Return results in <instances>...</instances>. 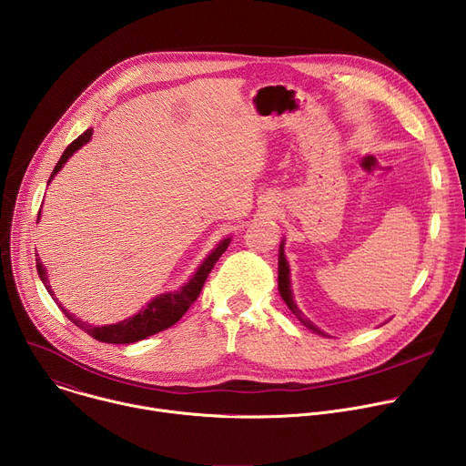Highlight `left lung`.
Wrapping results in <instances>:
<instances>
[{"label": "left lung", "mask_w": 466, "mask_h": 466, "mask_svg": "<svg viewBox=\"0 0 466 466\" xmlns=\"http://www.w3.org/2000/svg\"><path fill=\"white\" fill-rule=\"evenodd\" d=\"M279 291L284 299V302L288 304V308L291 309V313L309 329L317 331V334H322L320 329H317L304 315L302 311L297 308V304L293 302V293H291V284H289V265H288V259H286V254H284V243L280 245V254H279Z\"/></svg>", "instance_id": "obj_1"}]
</instances>
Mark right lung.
<instances>
[{
  "label": "right lung",
  "instance_id": "add662e5",
  "mask_svg": "<svg viewBox=\"0 0 466 466\" xmlns=\"http://www.w3.org/2000/svg\"><path fill=\"white\" fill-rule=\"evenodd\" d=\"M92 138V128H86L83 135L74 140L68 147H66V151L62 153L60 160L56 162L49 180L55 177V173H58V169L62 167V164L68 160L79 147H83L85 144H88ZM38 218H40V212H38ZM230 239H225L218 245V248L212 250V254L205 259V263L198 268V271L195 273V277L178 291L175 293H166V295H160L157 297L155 300H151L140 313L132 315L117 324H108V326H92L88 322H83L81 319L74 317L68 309H66L56 299H55V293L47 282V275H46V268L42 265L38 254H36V271L40 275V280L44 282L47 293L53 297V300L58 304L60 311L68 317L76 326H79L83 331H86L88 336H92L94 339L97 341H103V343H112V345H128V343H137V341H142L149 336H155L158 334V331L173 326L175 322L180 320V317L187 311V308L197 300V297L201 295V289L208 279V275L212 273L214 265L218 263V259L221 258V254L227 250Z\"/></svg>",
  "mask_w": 466,
  "mask_h": 466
}]
</instances>
